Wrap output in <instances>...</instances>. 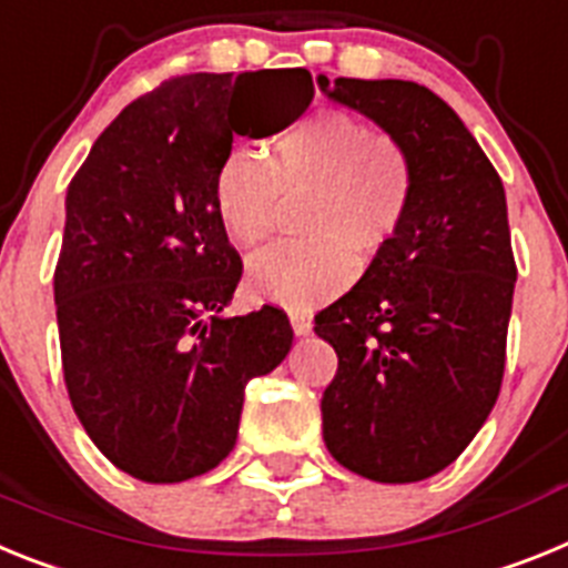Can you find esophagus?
I'll return each instance as SVG.
<instances>
[{
	"instance_id": "1",
	"label": "esophagus",
	"mask_w": 568,
	"mask_h": 568,
	"mask_svg": "<svg viewBox=\"0 0 568 568\" xmlns=\"http://www.w3.org/2000/svg\"><path fill=\"white\" fill-rule=\"evenodd\" d=\"M288 320H291V328H294V334L297 337H305V334H312V314L308 312H288Z\"/></svg>"
}]
</instances>
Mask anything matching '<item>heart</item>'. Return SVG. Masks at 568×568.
Masks as SVG:
<instances>
[{"label":"heart","instance_id":"heart-1","mask_svg":"<svg viewBox=\"0 0 568 568\" xmlns=\"http://www.w3.org/2000/svg\"><path fill=\"white\" fill-rule=\"evenodd\" d=\"M417 165L406 142L377 134L345 111H320L265 151H234L214 180L216 220L245 251L263 248L283 223V202L308 196L303 234L248 265L251 297L305 312L352 285L363 263L386 251L406 225Z\"/></svg>","mask_w":568,"mask_h":568}]
</instances>
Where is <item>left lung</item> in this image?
<instances>
[{
	"label": "left lung",
	"instance_id": "8db88e82",
	"mask_svg": "<svg viewBox=\"0 0 568 568\" xmlns=\"http://www.w3.org/2000/svg\"><path fill=\"white\" fill-rule=\"evenodd\" d=\"M328 100L406 142L417 194L406 225L348 294L314 317L337 352L323 392L334 460L377 483L437 475L500 394L517 265L506 191L446 102L406 79H317Z\"/></svg>",
	"mask_w": 568,
	"mask_h": 568
}]
</instances>
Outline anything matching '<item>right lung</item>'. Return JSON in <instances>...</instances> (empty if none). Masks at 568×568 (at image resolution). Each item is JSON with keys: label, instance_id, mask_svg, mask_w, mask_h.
Returning <instances> with one entry per match:
<instances>
[{"label": "right lung", "instance_id": "obj_1", "mask_svg": "<svg viewBox=\"0 0 568 568\" xmlns=\"http://www.w3.org/2000/svg\"><path fill=\"white\" fill-rule=\"evenodd\" d=\"M280 73H185L134 100L68 185L53 271L59 345L79 423L145 483L205 475L236 443L248 379L291 352L288 317H223L243 260L216 220L214 180L254 120L288 125L312 105Z\"/></svg>", "mask_w": 568, "mask_h": 568}]
</instances>
